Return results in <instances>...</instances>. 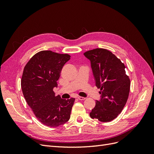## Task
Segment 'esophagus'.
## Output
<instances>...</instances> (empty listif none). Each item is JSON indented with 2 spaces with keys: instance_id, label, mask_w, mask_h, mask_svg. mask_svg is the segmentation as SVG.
<instances>
[{
  "instance_id": "1",
  "label": "esophagus",
  "mask_w": 154,
  "mask_h": 154,
  "mask_svg": "<svg viewBox=\"0 0 154 154\" xmlns=\"http://www.w3.org/2000/svg\"><path fill=\"white\" fill-rule=\"evenodd\" d=\"M78 99L79 100H85L86 98H85V97H84L78 96Z\"/></svg>"
}]
</instances>
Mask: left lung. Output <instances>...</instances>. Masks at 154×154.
Instances as JSON below:
<instances>
[{
  "label": "left lung",
  "instance_id": "8db88e82",
  "mask_svg": "<svg viewBox=\"0 0 154 154\" xmlns=\"http://www.w3.org/2000/svg\"><path fill=\"white\" fill-rule=\"evenodd\" d=\"M90 60L96 87L101 98L90 113L91 118L101 122H109L118 117L127 103L130 80L125 69L127 67L110 51L97 48L86 51Z\"/></svg>",
  "mask_w": 154,
  "mask_h": 154
}]
</instances>
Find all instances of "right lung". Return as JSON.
<instances>
[{"label":"right lung","mask_w":154,"mask_h":154,"mask_svg":"<svg viewBox=\"0 0 154 154\" xmlns=\"http://www.w3.org/2000/svg\"><path fill=\"white\" fill-rule=\"evenodd\" d=\"M70 58L68 54L41 51L32 56L23 71L21 87L27 103L39 122L49 127L66 123L71 117L75 99H62L53 91Z\"/></svg>","instance_id":"add662e5"}]
</instances>
